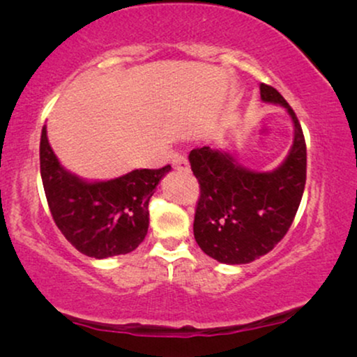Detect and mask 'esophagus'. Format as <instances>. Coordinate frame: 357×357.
<instances>
[{
	"label": "esophagus",
	"mask_w": 357,
	"mask_h": 357,
	"mask_svg": "<svg viewBox=\"0 0 357 357\" xmlns=\"http://www.w3.org/2000/svg\"><path fill=\"white\" fill-rule=\"evenodd\" d=\"M172 165L177 170H188L190 165H188V159L185 158L182 154H175L174 159H172Z\"/></svg>",
	"instance_id": "obj_1"
}]
</instances>
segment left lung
Here are the masks:
<instances>
[{
	"instance_id": "left-lung-1",
	"label": "left lung",
	"mask_w": 357,
	"mask_h": 357,
	"mask_svg": "<svg viewBox=\"0 0 357 357\" xmlns=\"http://www.w3.org/2000/svg\"><path fill=\"white\" fill-rule=\"evenodd\" d=\"M261 100L287 109L294 143L284 162L271 172L242 167L229 153L209 146L188 155L199 183L193 234L214 260L243 265L266 255L289 231L305 187L307 148L294 110L275 87L260 84Z\"/></svg>"
}]
</instances>
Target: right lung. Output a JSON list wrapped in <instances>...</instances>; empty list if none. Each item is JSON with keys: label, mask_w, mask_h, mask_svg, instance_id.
<instances>
[{"label": "right lung", "mask_w": 357, "mask_h": 357, "mask_svg": "<svg viewBox=\"0 0 357 357\" xmlns=\"http://www.w3.org/2000/svg\"><path fill=\"white\" fill-rule=\"evenodd\" d=\"M170 170L136 169L119 178L86 182L61 167L43 126L40 175L52 218L66 241L92 258L133 252L149 227V199Z\"/></svg>", "instance_id": "right-lung-1"}]
</instances>
